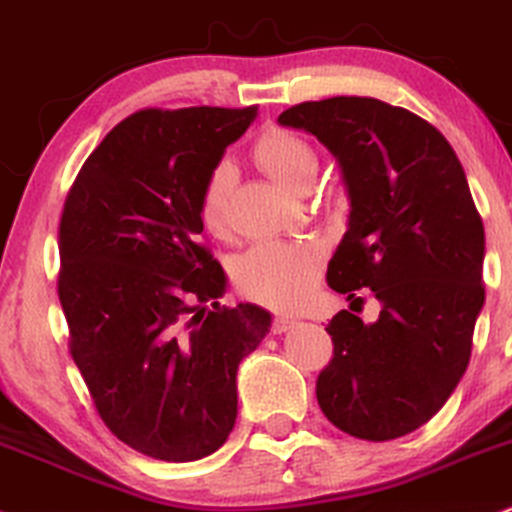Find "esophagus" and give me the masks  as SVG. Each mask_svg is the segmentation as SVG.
I'll return each mask as SVG.
<instances>
[{"instance_id": "esophagus-1", "label": "esophagus", "mask_w": 512, "mask_h": 512, "mask_svg": "<svg viewBox=\"0 0 512 512\" xmlns=\"http://www.w3.org/2000/svg\"><path fill=\"white\" fill-rule=\"evenodd\" d=\"M297 326V318L292 316H275L273 318V333L280 335V333H287V330Z\"/></svg>"}]
</instances>
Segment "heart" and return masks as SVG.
Segmentation results:
<instances>
[{"instance_id": "b5f03b06", "label": "heart", "mask_w": 512, "mask_h": 512, "mask_svg": "<svg viewBox=\"0 0 512 512\" xmlns=\"http://www.w3.org/2000/svg\"><path fill=\"white\" fill-rule=\"evenodd\" d=\"M254 160L273 182L290 191H306L318 174V153L304 136L287 129H268L254 143ZM234 186L230 162L208 174L198 196V218L208 232L227 225V203ZM323 268V249L316 242H261L234 263L239 292L275 309H294L314 290Z\"/></svg>"}]
</instances>
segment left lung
<instances>
[{
    "label": "left lung",
    "mask_w": 512,
    "mask_h": 512,
    "mask_svg": "<svg viewBox=\"0 0 512 512\" xmlns=\"http://www.w3.org/2000/svg\"><path fill=\"white\" fill-rule=\"evenodd\" d=\"M278 122L314 134L340 165L350 215L328 285L381 302L374 323L345 309L328 323L318 405L354 438L410 434L458 388L484 306V225L465 170L436 126L376 98L302 102Z\"/></svg>",
    "instance_id": "8db88e82"
}]
</instances>
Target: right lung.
<instances>
[{"mask_svg": "<svg viewBox=\"0 0 512 512\" xmlns=\"http://www.w3.org/2000/svg\"><path fill=\"white\" fill-rule=\"evenodd\" d=\"M258 107L141 110L102 138L66 196L59 302L95 410L148 458L215 453L237 422V371L273 316L220 306L198 196ZM214 302V309L205 304Z\"/></svg>", "mask_w": 512, "mask_h": 512, "instance_id": "right-lung-1", "label": "right lung"}]
</instances>
